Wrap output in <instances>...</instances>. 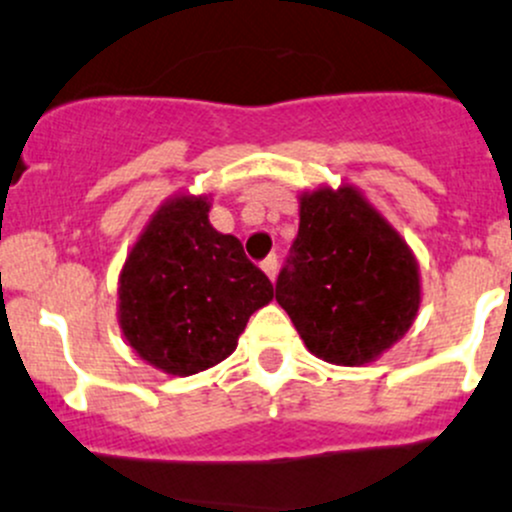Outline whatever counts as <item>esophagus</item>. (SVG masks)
Returning a JSON list of instances; mask_svg holds the SVG:
<instances>
[{"instance_id": "1", "label": "esophagus", "mask_w": 512, "mask_h": 512, "mask_svg": "<svg viewBox=\"0 0 512 512\" xmlns=\"http://www.w3.org/2000/svg\"><path fill=\"white\" fill-rule=\"evenodd\" d=\"M262 272L270 277V282H274V279H277V257H274V255L267 257V260L262 262Z\"/></svg>"}]
</instances>
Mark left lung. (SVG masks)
Instances as JSON below:
<instances>
[{
	"instance_id": "obj_1",
	"label": "left lung",
	"mask_w": 512,
	"mask_h": 512,
	"mask_svg": "<svg viewBox=\"0 0 512 512\" xmlns=\"http://www.w3.org/2000/svg\"><path fill=\"white\" fill-rule=\"evenodd\" d=\"M277 301L309 353L358 368L390 351L417 319V257L353 184L301 191L299 233L279 272Z\"/></svg>"
}]
</instances>
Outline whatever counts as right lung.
I'll return each instance as SVG.
<instances>
[{"label": "right lung", "instance_id": "right-lung-1", "mask_svg": "<svg viewBox=\"0 0 512 512\" xmlns=\"http://www.w3.org/2000/svg\"><path fill=\"white\" fill-rule=\"evenodd\" d=\"M208 193L179 191L149 215L117 282V324L134 353L174 378L213 368L274 287L235 235L208 220Z\"/></svg>", "mask_w": 512, "mask_h": 512}]
</instances>
